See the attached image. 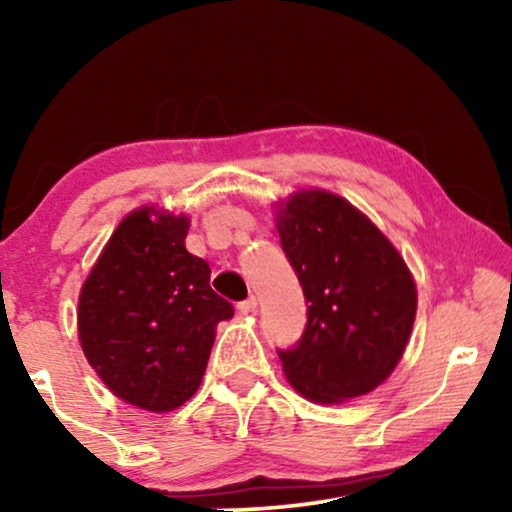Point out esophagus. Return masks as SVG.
Here are the masks:
<instances>
[{"mask_svg": "<svg viewBox=\"0 0 512 512\" xmlns=\"http://www.w3.org/2000/svg\"><path fill=\"white\" fill-rule=\"evenodd\" d=\"M256 307H258V300L254 296H249L247 300H240V303H237V310H240L242 314L256 312Z\"/></svg>", "mask_w": 512, "mask_h": 512, "instance_id": "esophagus-1", "label": "esophagus"}]
</instances>
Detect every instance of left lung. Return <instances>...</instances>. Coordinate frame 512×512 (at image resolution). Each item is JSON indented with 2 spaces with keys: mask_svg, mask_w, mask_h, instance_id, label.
Returning a JSON list of instances; mask_svg holds the SVG:
<instances>
[{
  "mask_svg": "<svg viewBox=\"0 0 512 512\" xmlns=\"http://www.w3.org/2000/svg\"><path fill=\"white\" fill-rule=\"evenodd\" d=\"M277 230L307 305L300 340L277 349L286 380L317 403L368 394L408 345L417 312L410 270L394 244L333 193H296Z\"/></svg>",
  "mask_w": 512,
  "mask_h": 512,
  "instance_id": "1",
  "label": "left lung"
}]
</instances>
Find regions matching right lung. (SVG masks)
<instances>
[{"label": "right lung", "mask_w": 512, "mask_h": 512, "mask_svg": "<svg viewBox=\"0 0 512 512\" xmlns=\"http://www.w3.org/2000/svg\"><path fill=\"white\" fill-rule=\"evenodd\" d=\"M186 233V216L151 207L125 216L79 296L88 363L118 398L151 412L198 391L214 328L233 317L209 286V265L186 251Z\"/></svg>", "instance_id": "obj_1"}]
</instances>
